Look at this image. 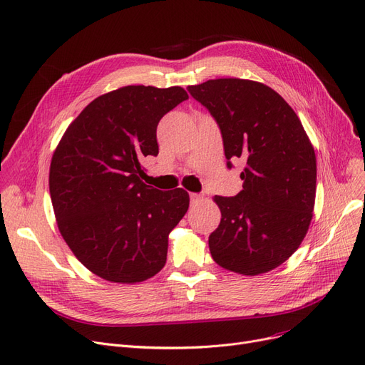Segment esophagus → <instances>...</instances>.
Wrapping results in <instances>:
<instances>
[{
  "label": "esophagus",
  "mask_w": 365,
  "mask_h": 365,
  "mask_svg": "<svg viewBox=\"0 0 365 365\" xmlns=\"http://www.w3.org/2000/svg\"><path fill=\"white\" fill-rule=\"evenodd\" d=\"M189 197H191V202H192V204H197V202L202 198V195H200V194H194V192H192L191 195H189Z\"/></svg>",
  "instance_id": "1"
}]
</instances>
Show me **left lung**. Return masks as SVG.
Here are the masks:
<instances>
[{
    "instance_id": "1",
    "label": "left lung",
    "mask_w": 365,
    "mask_h": 365,
    "mask_svg": "<svg viewBox=\"0 0 365 365\" xmlns=\"http://www.w3.org/2000/svg\"><path fill=\"white\" fill-rule=\"evenodd\" d=\"M187 91L217 122L228 168L235 160L246 164L242 191L213 198L222 217L209 237L212 258L245 276L270 272L307 234L316 197L314 149L292 107L264 83L215 78Z\"/></svg>"
}]
</instances>
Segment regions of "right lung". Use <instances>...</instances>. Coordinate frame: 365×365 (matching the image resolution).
I'll return each mask as SVG.
<instances>
[{
	"instance_id": "add662e5",
	"label": "right lung",
	"mask_w": 365,
	"mask_h": 365,
	"mask_svg": "<svg viewBox=\"0 0 365 365\" xmlns=\"http://www.w3.org/2000/svg\"><path fill=\"white\" fill-rule=\"evenodd\" d=\"M180 86H123L89 103L62 135L49 173L61 235L89 272L115 283L150 279L167 261L168 234L189 194L141 180L158 155L156 126L187 100Z\"/></svg>"
}]
</instances>
